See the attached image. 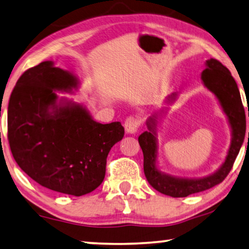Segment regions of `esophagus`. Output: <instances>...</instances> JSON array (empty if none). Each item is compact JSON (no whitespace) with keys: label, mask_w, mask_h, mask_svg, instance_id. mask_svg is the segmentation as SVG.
<instances>
[{"label":"esophagus","mask_w":249,"mask_h":249,"mask_svg":"<svg viewBox=\"0 0 249 249\" xmlns=\"http://www.w3.org/2000/svg\"><path fill=\"white\" fill-rule=\"evenodd\" d=\"M142 124V120L139 116H130L124 121V128L128 133H134L138 131Z\"/></svg>","instance_id":"obj_1"}]
</instances>
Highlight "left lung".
Here are the masks:
<instances>
[{
	"mask_svg": "<svg viewBox=\"0 0 249 249\" xmlns=\"http://www.w3.org/2000/svg\"><path fill=\"white\" fill-rule=\"evenodd\" d=\"M202 79L205 86L213 91L218 98L219 103L226 113L233 132V139L226 160L216 173L198 180H185L163 174L157 169V140L151 132L156 124V119L150 118L148 127L150 131H145L139 137V144L143 152V170L146 180L153 189L162 194L172 197H185L187 195L203 192L211 187L222 183L233 168L236 157L238 156L245 138L246 116L245 109L237 84L226 66L215 58L206 60V68L202 72ZM249 117V111H248ZM249 139V133H248Z\"/></svg>",
	"mask_w": 249,
	"mask_h": 249,
	"instance_id": "1",
	"label": "left lung"
}]
</instances>
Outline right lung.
Instances as JSON below:
<instances>
[{
  "instance_id": "obj_1",
  "label": "right lung",
  "mask_w": 249,
  "mask_h": 249,
  "mask_svg": "<svg viewBox=\"0 0 249 249\" xmlns=\"http://www.w3.org/2000/svg\"><path fill=\"white\" fill-rule=\"evenodd\" d=\"M76 86L75 77L52 62L24 71L10 98L7 140L19 168L39 185L81 196L103 183L108 153L124 129L98 124L79 105L57 104L56 90Z\"/></svg>"
}]
</instances>
